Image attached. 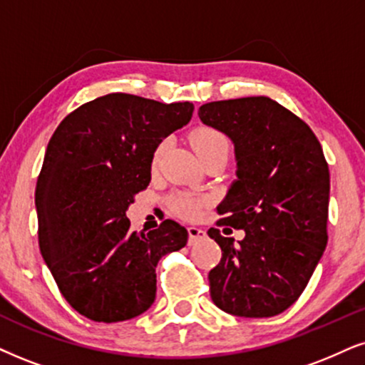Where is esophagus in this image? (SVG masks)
<instances>
[{
	"label": "esophagus",
	"instance_id": "obj_1",
	"mask_svg": "<svg viewBox=\"0 0 365 365\" xmlns=\"http://www.w3.org/2000/svg\"><path fill=\"white\" fill-rule=\"evenodd\" d=\"M204 237H205L204 229L195 227V225H190V227H188V242L190 244L200 241V239H204Z\"/></svg>",
	"mask_w": 365,
	"mask_h": 365
}]
</instances>
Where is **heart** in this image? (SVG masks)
Instances as JSON below:
<instances>
[{"label": "heart", "instance_id": "b5f03b06", "mask_svg": "<svg viewBox=\"0 0 365 365\" xmlns=\"http://www.w3.org/2000/svg\"><path fill=\"white\" fill-rule=\"evenodd\" d=\"M192 146L198 156H205L212 153V151L229 150V141L222 133L217 131L214 128H198L192 135ZM165 148H167V141L160 143L158 148L155 151V161L160 160ZM172 207L178 215L190 219V217H195L198 210H200V200L192 195H187V193H177V195L172 197Z\"/></svg>", "mask_w": 365, "mask_h": 365}]
</instances>
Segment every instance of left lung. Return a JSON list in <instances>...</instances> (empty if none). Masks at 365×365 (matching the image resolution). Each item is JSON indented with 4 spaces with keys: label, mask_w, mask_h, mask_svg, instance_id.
Listing matches in <instances>:
<instances>
[{
    "label": "left lung",
    "mask_w": 365,
    "mask_h": 365,
    "mask_svg": "<svg viewBox=\"0 0 365 365\" xmlns=\"http://www.w3.org/2000/svg\"><path fill=\"white\" fill-rule=\"evenodd\" d=\"M198 118L236 153V180L217 205L225 215L217 224L246 232L234 242L207 230L222 249L209 273L210 298L230 315L274 317L303 293L329 241L324 151L307 123L266 96L207 103Z\"/></svg>",
    "instance_id": "left-lung-1"
}]
</instances>
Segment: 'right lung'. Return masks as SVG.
<instances>
[{
    "label": "right lung",
    "instance_id": "right-lung-1",
    "mask_svg": "<svg viewBox=\"0 0 365 365\" xmlns=\"http://www.w3.org/2000/svg\"><path fill=\"white\" fill-rule=\"evenodd\" d=\"M192 114V103L113 92L68 114L50 138L35 190L40 251L81 315L113 324L153 305L156 264L188 232L167 219L138 234L126 210L150 185L160 143Z\"/></svg>",
    "mask_w": 365,
    "mask_h": 365
}]
</instances>
